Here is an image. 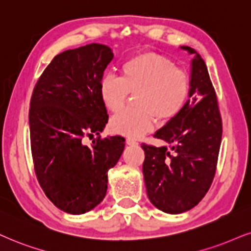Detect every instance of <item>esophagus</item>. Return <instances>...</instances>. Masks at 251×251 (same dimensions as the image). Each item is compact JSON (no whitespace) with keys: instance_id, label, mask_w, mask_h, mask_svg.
Here are the masks:
<instances>
[{"instance_id":"34e87169","label":"esophagus","mask_w":251,"mask_h":251,"mask_svg":"<svg viewBox=\"0 0 251 251\" xmlns=\"http://www.w3.org/2000/svg\"><path fill=\"white\" fill-rule=\"evenodd\" d=\"M126 144L128 145H137V141H135L134 138H126Z\"/></svg>"}]
</instances>
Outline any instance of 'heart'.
<instances>
[{
	"instance_id": "heart-1",
	"label": "heart",
	"mask_w": 251,
	"mask_h": 251,
	"mask_svg": "<svg viewBox=\"0 0 251 251\" xmlns=\"http://www.w3.org/2000/svg\"><path fill=\"white\" fill-rule=\"evenodd\" d=\"M135 104L110 119L115 134L138 137L153 128L156 119L168 122L181 113L191 93V80L184 70L163 55L145 52L126 60L121 76L104 73L99 82L102 103L110 111L123 107L129 93H136Z\"/></svg>"
}]
</instances>
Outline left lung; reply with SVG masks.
<instances>
[{
    "label": "left lung",
    "mask_w": 251,
    "mask_h": 251,
    "mask_svg": "<svg viewBox=\"0 0 251 251\" xmlns=\"http://www.w3.org/2000/svg\"><path fill=\"white\" fill-rule=\"evenodd\" d=\"M192 60L191 93L186 106L153 135L169 148L142 144L143 175L153 206L169 214L190 211L202 200L214 179L222 138V120L205 61L181 46Z\"/></svg>",
    "instance_id": "obj_1"
}]
</instances>
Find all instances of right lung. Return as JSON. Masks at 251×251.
<instances>
[{"label":"right lung","instance_id":"obj_1","mask_svg":"<svg viewBox=\"0 0 251 251\" xmlns=\"http://www.w3.org/2000/svg\"><path fill=\"white\" fill-rule=\"evenodd\" d=\"M114 54L108 46L88 44L55 55L39 76L30 101L31 152L36 177L55 207L83 214L103 200L108 170L125 150L122 136L99 135L108 114L99 82Z\"/></svg>","mask_w":251,"mask_h":251}]
</instances>
